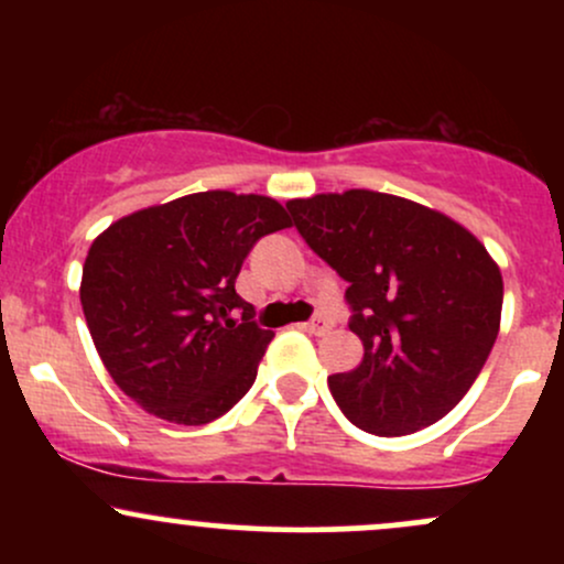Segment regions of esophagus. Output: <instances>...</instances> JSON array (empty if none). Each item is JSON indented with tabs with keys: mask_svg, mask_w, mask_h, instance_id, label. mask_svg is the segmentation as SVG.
I'll return each mask as SVG.
<instances>
[{
	"mask_svg": "<svg viewBox=\"0 0 564 564\" xmlns=\"http://www.w3.org/2000/svg\"><path fill=\"white\" fill-rule=\"evenodd\" d=\"M304 328H307V332L313 336H323V334H328L332 323H328L326 318H313L310 323H304Z\"/></svg>",
	"mask_w": 564,
	"mask_h": 564,
	"instance_id": "obj_1",
	"label": "esophagus"
}]
</instances>
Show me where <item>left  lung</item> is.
Segmentation results:
<instances>
[{"label": "left lung", "mask_w": 564, "mask_h": 564, "mask_svg": "<svg viewBox=\"0 0 564 564\" xmlns=\"http://www.w3.org/2000/svg\"><path fill=\"white\" fill-rule=\"evenodd\" d=\"M286 209L349 283L364 360L328 377L341 413L379 437L440 422L475 384L501 326L503 281L488 249L443 212L364 187L291 198Z\"/></svg>", "instance_id": "8db88e82"}]
</instances>
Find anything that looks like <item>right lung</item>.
<instances>
[{
	"instance_id": "right-lung-1",
	"label": "right lung",
	"mask_w": 564,
	"mask_h": 564,
	"mask_svg": "<svg viewBox=\"0 0 564 564\" xmlns=\"http://www.w3.org/2000/svg\"><path fill=\"white\" fill-rule=\"evenodd\" d=\"M283 228L291 219L275 198L206 191L132 212L95 238L84 318L102 366L142 411L198 426L249 392L275 334L251 321L236 278L251 246Z\"/></svg>"
}]
</instances>
